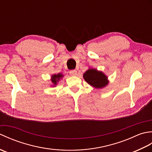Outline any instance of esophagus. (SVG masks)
Here are the masks:
<instances>
[{"label":"esophagus","mask_w":152,"mask_h":152,"mask_svg":"<svg viewBox=\"0 0 152 152\" xmlns=\"http://www.w3.org/2000/svg\"><path fill=\"white\" fill-rule=\"evenodd\" d=\"M69 73H70V75L76 76V74H77V71L76 70H70Z\"/></svg>","instance_id":"obj_1"}]
</instances>
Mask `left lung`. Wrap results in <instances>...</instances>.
<instances>
[{
	"mask_svg": "<svg viewBox=\"0 0 152 152\" xmlns=\"http://www.w3.org/2000/svg\"><path fill=\"white\" fill-rule=\"evenodd\" d=\"M83 78L89 84L95 88H102L108 84L107 77L102 72L90 69L83 74Z\"/></svg>",
	"mask_w": 152,
	"mask_h": 152,
	"instance_id": "obj_1",
	"label": "left lung"
}]
</instances>
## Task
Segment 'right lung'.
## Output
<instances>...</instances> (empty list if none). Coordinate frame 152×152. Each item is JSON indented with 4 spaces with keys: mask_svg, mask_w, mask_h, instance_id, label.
<instances>
[{
    "mask_svg": "<svg viewBox=\"0 0 152 152\" xmlns=\"http://www.w3.org/2000/svg\"><path fill=\"white\" fill-rule=\"evenodd\" d=\"M63 75L61 74H54L52 76V79H51V82L53 83L54 85L57 84V82H59V80L61 78H62Z\"/></svg>",
    "mask_w": 152,
    "mask_h": 152,
    "instance_id": "add662e5",
    "label": "right lung"
}]
</instances>
